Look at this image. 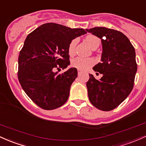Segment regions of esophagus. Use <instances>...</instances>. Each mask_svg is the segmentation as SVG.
Segmentation results:
<instances>
[{"label":"esophagus","mask_w":146,"mask_h":146,"mask_svg":"<svg viewBox=\"0 0 146 146\" xmlns=\"http://www.w3.org/2000/svg\"><path fill=\"white\" fill-rule=\"evenodd\" d=\"M81 73H82V71H81V70H78V76H79V75L81 74Z\"/></svg>","instance_id":"esophagus-1"}]
</instances>
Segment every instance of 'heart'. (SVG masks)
<instances>
[{
    "label": "heart",
    "instance_id": "obj_1",
    "mask_svg": "<svg viewBox=\"0 0 146 146\" xmlns=\"http://www.w3.org/2000/svg\"><path fill=\"white\" fill-rule=\"evenodd\" d=\"M86 42L92 48L98 47L100 43V39L94 35H88L86 38ZM77 43V39L74 38L70 42L68 46V52L70 55H72L74 53L75 47ZM95 61L92 58H83V57H76L73 58L71 62V65L80 70H86L94 64Z\"/></svg>",
    "mask_w": 146,
    "mask_h": 146
}]
</instances>
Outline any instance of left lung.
Returning <instances> with one entry per match:
<instances>
[{
    "label": "left lung",
    "instance_id": "8db88e82",
    "mask_svg": "<svg viewBox=\"0 0 146 146\" xmlns=\"http://www.w3.org/2000/svg\"><path fill=\"white\" fill-rule=\"evenodd\" d=\"M86 31L101 38L103 47L101 62L93 68L103 76L96 80L89 74L88 97L96 108L110 111L121 104L133 88L137 71L135 48L119 31L104 27Z\"/></svg>",
    "mask_w": 146,
    "mask_h": 146
}]
</instances>
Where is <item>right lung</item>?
<instances>
[{
  "mask_svg": "<svg viewBox=\"0 0 146 146\" xmlns=\"http://www.w3.org/2000/svg\"><path fill=\"white\" fill-rule=\"evenodd\" d=\"M86 33L84 29L48 23L27 35L19 53L18 78L25 92L42 109L58 108L68 101L77 70L58 72L70 65V42Z\"/></svg>",
  "mask_w": 146,
  "mask_h": 146,
  "instance_id": "obj_1",
  "label": "right lung"
}]
</instances>
